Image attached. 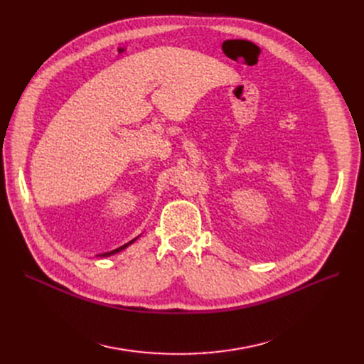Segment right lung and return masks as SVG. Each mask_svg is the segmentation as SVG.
Returning a JSON list of instances; mask_svg holds the SVG:
<instances>
[{"mask_svg": "<svg viewBox=\"0 0 364 364\" xmlns=\"http://www.w3.org/2000/svg\"><path fill=\"white\" fill-rule=\"evenodd\" d=\"M134 240H137V237H136V239H132V240H131V242H128V243H125V245H122V246H121V247H118V250H113V251H110V252H106V254H102V255H100V257H110V255H113V254H117V252H121V251H122V250H125V247H127V246H129V245H131V243H132V242H134Z\"/></svg>", "mask_w": 364, "mask_h": 364, "instance_id": "1", "label": "right lung"}]
</instances>
